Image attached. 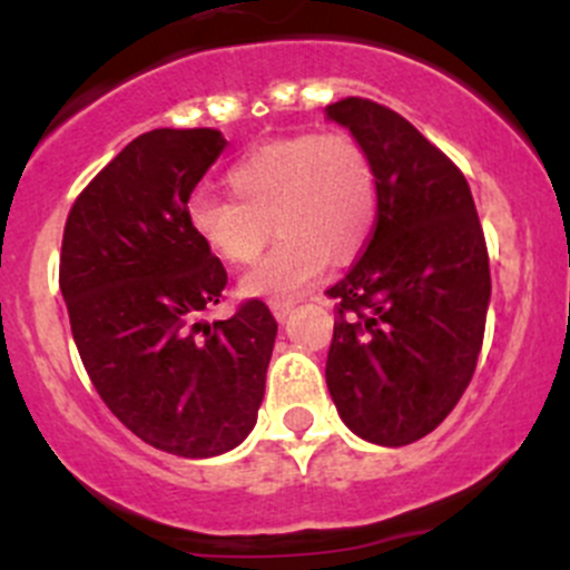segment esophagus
<instances>
[{"mask_svg": "<svg viewBox=\"0 0 570 570\" xmlns=\"http://www.w3.org/2000/svg\"><path fill=\"white\" fill-rule=\"evenodd\" d=\"M269 308H273L275 320L284 322L286 317H289L292 312H295V303H289V301H273V303H269Z\"/></svg>", "mask_w": 570, "mask_h": 570, "instance_id": "esophagus-1", "label": "esophagus"}]
</instances>
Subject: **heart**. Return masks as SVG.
<instances>
[{"label": "heart", "mask_w": 570, "mask_h": 570, "mask_svg": "<svg viewBox=\"0 0 570 570\" xmlns=\"http://www.w3.org/2000/svg\"><path fill=\"white\" fill-rule=\"evenodd\" d=\"M234 198L195 195V237L232 267L256 262L269 234L275 248L243 278V292L289 301L327 262H350L377 226L381 189L372 154L350 131H306L256 146L228 170ZM274 226L269 227L268 223Z\"/></svg>", "instance_id": "1"}]
</instances>
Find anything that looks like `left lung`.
<instances>
[{
	"instance_id": "1",
	"label": "left lung",
	"mask_w": 570,
	"mask_h": 570,
	"mask_svg": "<svg viewBox=\"0 0 570 570\" xmlns=\"http://www.w3.org/2000/svg\"><path fill=\"white\" fill-rule=\"evenodd\" d=\"M372 154L381 212L342 281L327 392L350 430L405 446L433 433L476 370L491 301L485 234L465 176L411 120L377 101L327 107Z\"/></svg>"
}]
</instances>
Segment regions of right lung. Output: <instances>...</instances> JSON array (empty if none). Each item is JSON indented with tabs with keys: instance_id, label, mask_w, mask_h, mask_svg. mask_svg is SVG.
Wrapping results in <instances>:
<instances>
[{
	"instance_id": "right-lung-1",
	"label": "right lung",
	"mask_w": 570,
	"mask_h": 570,
	"mask_svg": "<svg viewBox=\"0 0 570 570\" xmlns=\"http://www.w3.org/2000/svg\"><path fill=\"white\" fill-rule=\"evenodd\" d=\"M223 148L217 129L146 131L77 195L62 232L60 289L90 383L137 439L178 458L243 444L278 333L258 297L204 322L228 275L187 200Z\"/></svg>"
}]
</instances>
